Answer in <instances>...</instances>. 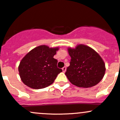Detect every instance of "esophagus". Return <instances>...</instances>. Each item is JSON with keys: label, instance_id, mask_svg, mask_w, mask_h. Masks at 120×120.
<instances>
[{"label": "esophagus", "instance_id": "34e87169", "mask_svg": "<svg viewBox=\"0 0 120 120\" xmlns=\"http://www.w3.org/2000/svg\"><path fill=\"white\" fill-rule=\"evenodd\" d=\"M62 70H63V72H66V67H63L62 68Z\"/></svg>", "mask_w": 120, "mask_h": 120}]
</instances>
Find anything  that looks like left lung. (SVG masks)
I'll return each mask as SVG.
<instances>
[{
	"mask_svg": "<svg viewBox=\"0 0 120 120\" xmlns=\"http://www.w3.org/2000/svg\"><path fill=\"white\" fill-rule=\"evenodd\" d=\"M68 50L71 59L65 74L72 84L89 88L102 79L106 71L105 63L94 49L79 45L75 49L69 48Z\"/></svg>",
	"mask_w": 120,
	"mask_h": 120,
	"instance_id": "1",
	"label": "left lung"
}]
</instances>
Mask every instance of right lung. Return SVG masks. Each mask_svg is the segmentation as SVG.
I'll return each mask as SVG.
<instances>
[{
	"label": "right lung",
	"mask_w": 120,
	"mask_h": 120,
	"mask_svg": "<svg viewBox=\"0 0 120 120\" xmlns=\"http://www.w3.org/2000/svg\"><path fill=\"white\" fill-rule=\"evenodd\" d=\"M58 50L42 45L26 54L19 66L23 83L33 89H42L53 83L63 71L57 66V60L53 58Z\"/></svg>",
	"instance_id": "obj_1"
}]
</instances>
